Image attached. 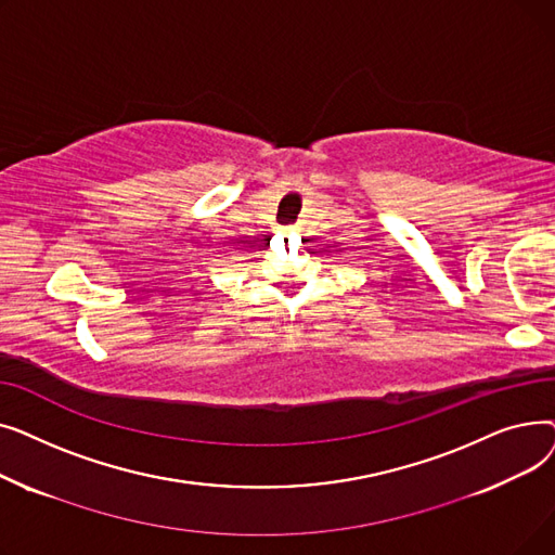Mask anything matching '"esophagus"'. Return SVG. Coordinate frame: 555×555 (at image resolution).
<instances>
[{
  "mask_svg": "<svg viewBox=\"0 0 555 555\" xmlns=\"http://www.w3.org/2000/svg\"><path fill=\"white\" fill-rule=\"evenodd\" d=\"M289 231H293V233H295V227H293V229H289Z\"/></svg>",
  "mask_w": 555,
  "mask_h": 555,
  "instance_id": "obj_1",
  "label": "esophagus"
}]
</instances>
